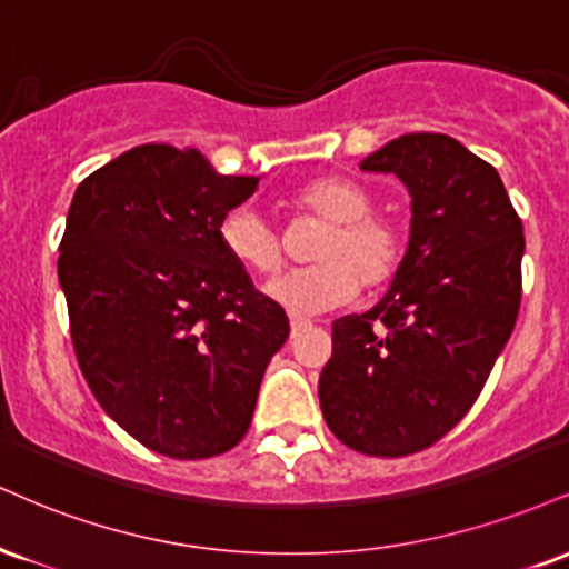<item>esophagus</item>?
<instances>
[{"mask_svg":"<svg viewBox=\"0 0 569 569\" xmlns=\"http://www.w3.org/2000/svg\"><path fill=\"white\" fill-rule=\"evenodd\" d=\"M307 326H310V320L299 318V315H291V331H293V333H299V331H302V328H307Z\"/></svg>","mask_w":569,"mask_h":569,"instance_id":"34e87169","label":"esophagus"}]
</instances>
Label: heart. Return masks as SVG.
<instances>
[{
	"instance_id": "b5f03b06",
	"label": "heart",
	"mask_w": 569,
	"mask_h": 569,
	"mask_svg": "<svg viewBox=\"0 0 569 569\" xmlns=\"http://www.w3.org/2000/svg\"><path fill=\"white\" fill-rule=\"evenodd\" d=\"M297 203L326 230L312 246V264L272 278L264 293L291 312H323L352 297L355 289H379L400 267L402 236L392 219L373 214L366 190L347 180L307 184ZM219 241L238 264L270 276L283 264V243L264 217L238 207L219 222Z\"/></svg>"
}]
</instances>
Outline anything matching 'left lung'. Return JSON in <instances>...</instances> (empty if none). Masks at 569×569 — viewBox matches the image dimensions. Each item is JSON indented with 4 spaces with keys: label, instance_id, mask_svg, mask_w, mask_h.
Listing matches in <instances>:
<instances>
[{
    "label": "left lung",
    "instance_id": "left-lung-1",
    "mask_svg": "<svg viewBox=\"0 0 569 569\" xmlns=\"http://www.w3.org/2000/svg\"><path fill=\"white\" fill-rule=\"evenodd\" d=\"M360 169L406 184L410 241L379 305L333 320L318 397L347 448L397 458L480 397L517 323L525 236L496 169L453 137L402 134Z\"/></svg>",
    "mask_w": 569,
    "mask_h": 569
}]
</instances>
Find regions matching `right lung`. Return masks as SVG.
Here are the masks:
<instances>
[{"label":"right lung","mask_w":569,"mask_h":569,"mask_svg":"<svg viewBox=\"0 0 569 569\" xmlns=\"http://www.w3.org/2000/svg\"><path fill=\"white\" fill-rule=\"evenodd\" d=\"M257 184L148 142L89 174L68 209L58 278L79 368L102 410L161 456L236 448L289 339L283 307L219 241Z\"/></svg>","instance_id":"1"}]
</instances>
